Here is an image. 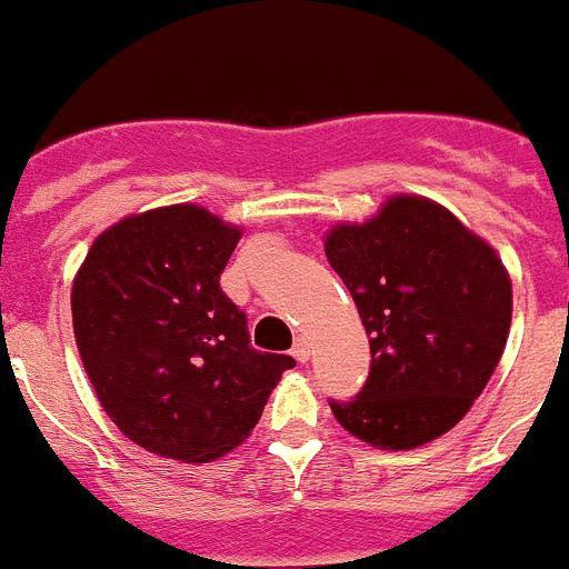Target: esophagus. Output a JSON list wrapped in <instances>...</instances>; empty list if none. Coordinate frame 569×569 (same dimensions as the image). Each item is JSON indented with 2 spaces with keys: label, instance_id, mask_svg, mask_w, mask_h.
I'll return each mask as SVG.
<instances>
[{
  "label": "esophagus",
  "instance_id": "34e87169",
  "mask_svg": "<svg viewBox=\"0 0 569 569\" xmlns=\"http://www.w3.org/2000/svg\"><path fill=\"white\" fill-rule=\"evenodd\" d=\"M291 355H295V358H298L300 363H306V360H309V340H306L303 335H300V338L295 340V346H291Z\"/></svg>",
  "mask_w": 569,
  "mask_h": 569
}]
</instances>
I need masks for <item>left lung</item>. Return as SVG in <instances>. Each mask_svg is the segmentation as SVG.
<instances>
[{
    "mask_svg": "<svg viewBox=\"0 0 569 569\" xmlns=\"http://www.w3.org/2000/svg\"><path fill=\"white\" fill-rule=\"evenodd\" d=\"M326 257L352 291L372 367L352 401H329L346 432L415 449L469 412L501 360L512 283L456 214L398 194L360 226H335Z\"/></svg>",
    "mask_w": 569,
    "mask_h": 569,
    "instance_id": "1",
    "label": "left lung"
}]
</instances>
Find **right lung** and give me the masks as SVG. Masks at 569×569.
I'll return each mask as SVG.
<instances>
[{
	"label": "right lung",
	"instance_id": "obj_1",
	"mask_svg": "<svg viewBox=\"0 0 569 569\" xmlns=\"http://www.w3.org/2000/svg\"><path fill=\"white\" fill-rule=\"evenodd\" d=\"M240 229L180 202L93 240L71 291L79 358L120 432L148 452L206 463L243 443L289 355L257 352L220 274Z\"/></svg>",
	"mask_w": 569,
	"mask_h": 569
}]
</instances>
